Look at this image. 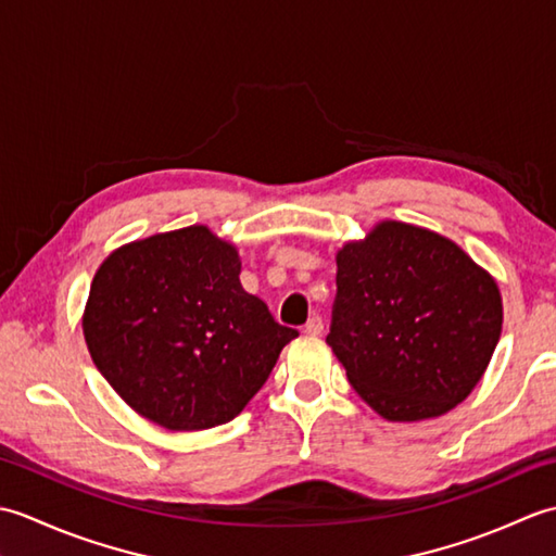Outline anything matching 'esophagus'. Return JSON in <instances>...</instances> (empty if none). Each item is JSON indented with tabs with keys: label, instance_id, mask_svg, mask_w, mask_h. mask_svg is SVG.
I'll use <instances>...</instances> for the list:
<instances>
[{
	"label": "esophagus",
	"instance_id": "esophagus-1",
	"mask_svg": "<svg viewBox=\"0 0 556 556\" xmlns=\"http://www.w3.org/2000/svg\"><path fill=\"white\" fill-rule=\"evenodd\" d=\"M323 329H325V323H323V317L320 315H313L308 323H305V332L308 334H313V337H317V334H323Z\"/></svg>",
	"mask_w": 556,
	"mask_h": 556
}]
</instances>
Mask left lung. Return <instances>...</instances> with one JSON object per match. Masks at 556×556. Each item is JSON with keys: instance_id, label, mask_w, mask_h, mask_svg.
I'll return each instance as SVG.
<instances>
[{"instance_id": "left-lung-1", "label": "left lung", "mask_w": 556, "mask_h": 556, "mask_svg": "<svg viewBox=\"0 0 556 556\" xmlns=\"http://www.w3.org/2000/svg\"><path fill=\"white\" fill-rule=\"evenodd\" d=\"M500 332L494 279L440 233L382 222L337 255L327 344L387 420L434 418L460 404Z\"/></svg>"}]
</instances>
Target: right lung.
<instances>
[{
	"label": "right lung",
	"mask_w": 556,
	"mask_h": 556,
	"mask_svg": "<svg viewBox=\"0 0 556 556\" xmlns=\"http://www.w3.org/2000/svg\"><path fill=\"white\" fill-rule=\"evenodd\" d=\"M236 248L207 227L150 236L100 265L83 315L92 363L167 430L233 420L299 332L241 287Z\"/></svg>",
	"instance_id": "obj_1"
}]
</instances>
